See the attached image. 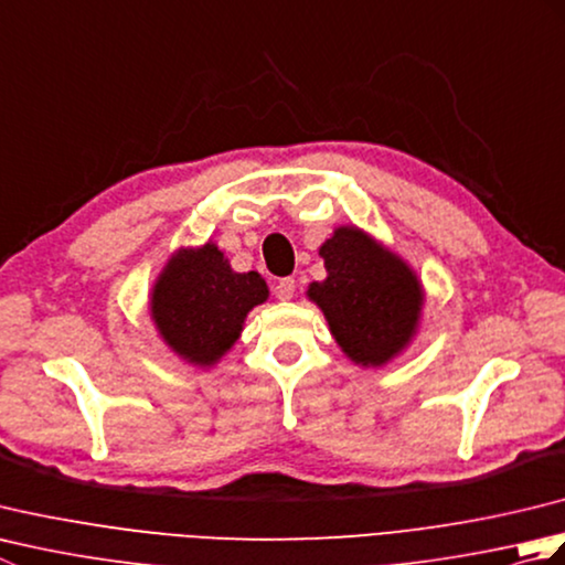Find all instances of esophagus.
<instances>
[{"label": "esophagus", "mask_w": 565, "mask_h": 565, "mask_svg": "<svg viewBox=\"0 0 565 565\" xmlns=\"http://www.w3.org/2000/svg\"><path fill=\"white\" fill-rule=\"evenodd\" d=\"M296 294V281L294 279H279L274 284V296L279 298V301H291Z\"/></svg>", "instance_id": "obj_1"}]
</instances>
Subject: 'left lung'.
<instances>
[{
	"label": "left lung",
	"mask_w": 565,
	"mask_h": 565,
	"mask_svg": "<svg viewBox=\"0 0 565 565\" xmlns=\"http://www.w3.org/2000/svg\"><path fill=\"white\" fill-rule=\"evenodd\" d=\"M326 281L308 298L326 316L334 342L362 366H383L415 338L425 291L417 274L374 237L342 225L320 247Z\"/></svg>",
	"instance_id": "left-lung-1"
}]
</instances>
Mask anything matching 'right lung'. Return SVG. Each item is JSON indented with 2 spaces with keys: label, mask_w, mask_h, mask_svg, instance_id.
Segmentation results:
<instances>
[{
  "label": "right lung",
  "mask_w": 565,
  "mask_h": 565,
  "mask_svg": "<svg viewBox=\"0 0 565 565\" xmlns=\"http://www.w3.org/2000/svg\"><path fill=\"white\" fill-rule=\"evenodd\" d=\"M267 296V281L257 271H233L218 245L206 243L170 257L152 286L150 316L174 354L194 366H213Z\"/></svg>",
  "instance_id": "right-lung-1"
}]
</instances>
